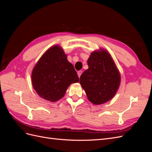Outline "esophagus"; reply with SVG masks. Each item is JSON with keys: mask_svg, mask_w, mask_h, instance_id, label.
<instances>
[{"mask_svg": "<svg viewBox=\"0 0 152 152\" xmlns=\"http://www.w3.org/2000/svg\"><path fill=\"white\" fill-rule=\"evenodd\" d=\"M82 73V72L81 71V70H80V71H79L77 72V74H78V76H79V77L80 78V75H81V74Z\"/></svg>", "mask_w": 152, "mask_h": 152, "instance_id": "1", "label": "esophagus"}]
</instances>
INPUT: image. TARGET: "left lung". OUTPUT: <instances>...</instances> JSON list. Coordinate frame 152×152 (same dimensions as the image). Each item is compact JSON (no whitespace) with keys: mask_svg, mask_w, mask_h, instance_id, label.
Segmentation results:
<instances>
[{"mask_svg":"<svg viewBox=\"0 0 152 152\" xmlns=\"http://www.w3.org/2000/svg\"><path fill=\"white\" fill-rule=\"evenodd\" d=\"M89 68L80 77L87 99L96 105L112 99L121 84V74L110 54L104 49L94 50L87 59Z\"/></svg>","mask_w":152,"mask_h":152,"instance_id":"1","label":"left lung"}]
</instances>
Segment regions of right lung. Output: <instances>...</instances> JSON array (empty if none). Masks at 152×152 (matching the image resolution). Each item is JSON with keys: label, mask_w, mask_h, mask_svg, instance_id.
<instances>
[{"label": "right lung", "mask_w": 152, "mask_h": 152, "mask_svg": "<svg viewBox=\"0 0 152 152\" xmlns=\"http://www.w3.org/2000/svg\"><path fill=\"white\" fill-rule=\"evenodd\" d=\"M79 82L74 67L59 45L48 49L31 72V83L36 93L50 102L61 99L70 84Z\"/></svg>", "instance_id": "add662e5"}]
</instances>
